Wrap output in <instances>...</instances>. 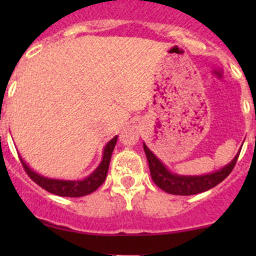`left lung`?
<instances>
[{
    "instance_id": "obj_1",
    "label": "left lung",
    "mask_w": 256,
    "mask_h": 256,
    "mask_svg": "<svg viewBox=\"0 0 256 256\" xmlns=\"http://www.w3.org/2000/svg\"><path fill=\"white\" fill-rule=\"evenodd\" d=\"M144 151L146 154L150 172H151V177L154 184L158 186L164 192L177 196L197 194V193H202L216 187L233 171L240 154L239 151L228 164L216 171L210 172V174H200V176H184V174H174L170 171L168 167L146 146L144 142Z\"/></svg>"
}]
</instances>
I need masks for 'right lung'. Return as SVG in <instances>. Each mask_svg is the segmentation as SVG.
<instances>
[{"mask_svg": "<svg viewBox=\"0 0 256 256\" xmlns=\"http://www.w3.org/2000/svg\"><path fill=\"white\" fill-rule=\"evenodd\" d=\"M116 141H118V136H115V138H112L109 142L105 144L104 150H102V162L99 164V166L89 176L82 178V180H59V178H49L42 176L38 172L33 171L26 164V161L22 157H20V158L28 176L32 178L38 186L44 188L46 190L53 193V194L60 196V197H82V196L90 194L94 190H96L104 183V180H106L110 158H112V154L116 144Z\"/></svg>", "mask_w": 256, "mask_h": 256, "instance_id": "obj_1", "label": "right lung"}]
</instances>
